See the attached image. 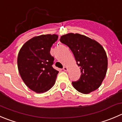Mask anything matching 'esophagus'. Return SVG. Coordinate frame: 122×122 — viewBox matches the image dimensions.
I'll list each match as a JSON object with an SVG mask.
<instances>
[{"label":"esophagus","mask_w":122,"mask_h":122,"mask_svg":"<svg viewBox=\"0 0 122 122\" xmlns=\"http://www.w3.org/2000/svg\"><path fill=\"white\" fill-rule=\"evenodd\" d=\"M63 70L64 71H67L68 70V68H67V67H66V66H64V67H63Z\"/></svg>","instance_id":"obj_1"}]
</instances>
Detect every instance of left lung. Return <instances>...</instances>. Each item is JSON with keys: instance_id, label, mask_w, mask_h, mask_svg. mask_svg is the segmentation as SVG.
I'll use <instances>...</instances> for the list:
<instances>
[{"instance_id": "obj_1", "label": "left lung", "mask_w": 122, "mask_h": 122, "mask_svg": "<svg viewBox=\"0 0 122 122\" xmlns=\"http://www.w3.org/2000/svg\"><path fill=\"white\" fill-rule=\"evenodd\" d=\"M60 42L69 47L80 67V77L72 82L73 87L85 94L97 89L104 79L108 66L103 47L95 40L78 33L63 35Z\"/></svg>"}]
</instances>
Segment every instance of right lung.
Segmentation results:
<instances>
[{
  "label": "right lung",
  "mask_w": 122,
  "mask_h": 122,
  "mask_svg": "<svg viewBox=\"0 0 122 122\" xmlns=\"http://www.w3.org/2000/svg\"><path fill=\"white\" fill-rule=\"evenodd\" d=\"M58 38L56 35L36 36L25 42L19 52V73L25 84L35 92H45L55 84L59 71L52 67L54 58L50 51Z\"/></svg>",
  "instance_id": "right-lung-1"
}]
</instances>
